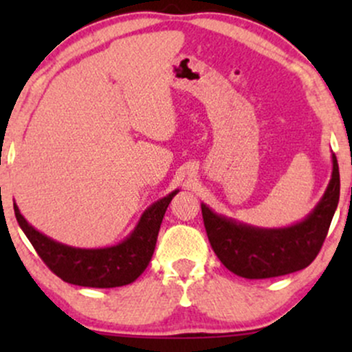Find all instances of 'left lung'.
Here are the masks:
<instances>
[{
    "label": "left lung",
    "mask_w": 352,
    "mask_h": 352,
    "mask_svg": "<svg viewBox=\"0 0 352 352\" xmlns=\"http://www.w3.org/2000/svg\"><path fill=\"white\" fill-rule=\"evenodd\" d=\"M339 167L333 155V179L324 197L301 223L280 230H260L218 217L201 205V217L213 252L232 273L246 280H266L313 263L336 212Z\"/></svg>",
    "instance_id": "obj_1"
}]
</instances>
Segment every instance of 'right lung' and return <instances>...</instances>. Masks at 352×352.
I'll use <instances>...</instances> for the list:
<instances>
[{
	"mask_svg": "<svg viewBox=\"0 0 352 352\" xmlns=\"http://www.w3.org/2000/svg\"><path fill=\"white\" fill-rule=\"evenodd\" d=\"M175 193L172 192L145 210L132 235L111 248L82 250L60 245L31 227L16 205L14 215L36 253L56 276L71 285L87 288H116L135 281L147 268L165 210Z\"/></svg>",
	"mask_w": 352,
	"mask_h": 352,
	"instance_id": "right-lung-1",
	"label": "right lung"
}]
</instances>
